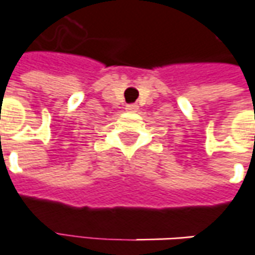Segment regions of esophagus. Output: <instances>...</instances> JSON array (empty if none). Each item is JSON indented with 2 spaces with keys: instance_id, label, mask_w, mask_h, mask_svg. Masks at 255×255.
Returning a JSON list of instances; mask_svg holds the SVG:
<instances>
[{
  "instance_id": "34e87169",
  "label": "esophagus",
  "mask_w": 255,
  "mask_h": 255,
  "mask_svg": "<svg viewBox=\"0 0 255 255\" xmlns=\"http://www.w3.org/2000/svg\"><path fill=\"white\" fill-rule=\"evenodd\" d=\"M126 110H127V112H129V113H134V112H136V110H138V106H136V105H127V106H126Z\"/></svg>"
}]
</instances>
